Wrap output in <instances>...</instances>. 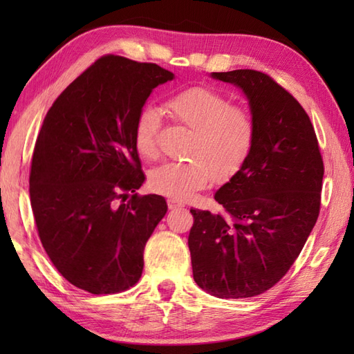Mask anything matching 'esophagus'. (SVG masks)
I'll return each mask as SVG.
<instances>
[{
  "label": "esophagus",
  "mask_w": 354,
  "mask_h": 354,
  "mask_svg": "<svg viewBox=\"0 0 354 354\" xmlns=\"http://www.w3.org/2000/svg\"><path fill=\"white\" fill-rule=\"evenodd\" d=\"M167 205L170 209H175V208H183L184 204L179 199H175V198H170L167 199Z\"/></svg>",
  "instance_id": "1"
}]
</instances>
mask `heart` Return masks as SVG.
I'll return each mask as SVG.
<instances>
[{
	"instance_id": "obj_1",
	"label": "heart",
	"mask_w": 354,
	"mask_h": 354,
	"mask_svg": "<svg viewBox=\"0 0 354 354\" xmlns=\"http://www.w3.org/2000/svg\"><path fill=\"white\" fill-rule=\"evenodd\" d=\"M165 108L178 124L192 131L185 149L189 160L165 162L150 171L149 187L155 193L185 199L213 178L225 183L243 169L257 140V123L246 106L214 88L198 85L170 94ZM160 109L142 104L133 122V145L146 160L160 155Z\"/></svg>"
}]
</instances>
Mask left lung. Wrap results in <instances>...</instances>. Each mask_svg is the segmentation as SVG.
Instances as JSON below:
<instances>
[{
	"label": "left lung",
	"instance_id": "obj_1",
	"mask_svg": "<svg viewBox=\"0 0 354 354\" xmlns=\"http://www.w3.org/2000/svg\"><path fill=\"white\" fill-rule=\"evenodd\" d=\"M243 89L257 123L250 160L216 192L222 213L190 209L193 278L217 298H250L288 274L321 208L324 162L309 115L255 70L213 73Z\"/></svg>",
	"mask_w": 354,
	"mask_h": 354
}]
</instances>
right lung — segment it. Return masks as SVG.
I'll list each match as a JSON object with an SVG mask.
<instances>
[{
    "label": "right lung",
    "instance_id": "right-lung-1",
    "mask_svg": "<svg viewBox=\"0 0 354 354\" xmlns=\"http://www.w3.org/2000/svg\"><path fill=\"white\" fill-rule=\"evenodd\" d=\"M171 79L156 64L104 55L64 89L44 118L30 202L48 259L82 290L118 293L142 274L145 246L167 204L158 194L135 193L145 173L133 122L152 89Z\"/></svg>",
    "mask_w": 354,
    "mask_h": 354
}]
</instances>
